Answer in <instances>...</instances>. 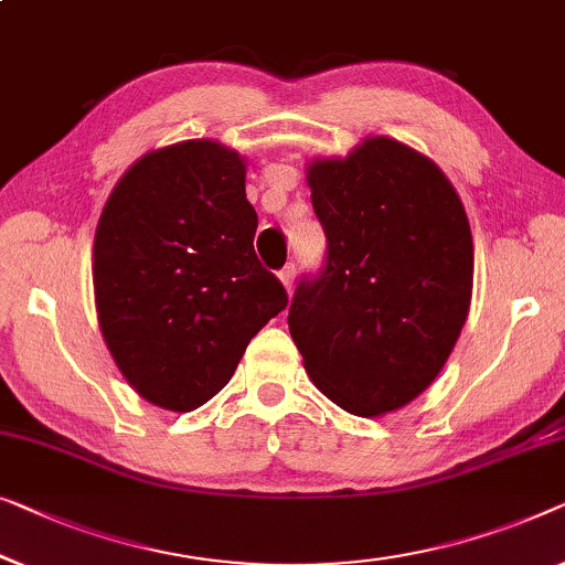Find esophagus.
Listing matches in <instances>:
<instances>
[{"instance_id": "34e87169", "label": "esophagus", "mask_w": 565, "mask_h": 565, "mask_svg": "<svg viewBox=\"0 0 565 565\" xmlns=\"http://www.w3.org/2000/svg\"><path fill=\"white\" fill-rule=\"evenodd\" d=\"M296 273H298V265L296 263H290V265H285L282 269H280V280H282V285H285V290H292V280H296Z\"/></svg>"}]
</instances>
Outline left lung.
Masks as SVG:
<instances>
[{
	"label": "left lung",
	"mask_w": 565,
	"mask_h": 565,
	"mask_svg": "<svg viewBox=\"0 0 565 565\" xmlns=\"http://www.w3.org/2000/svg\"><path fill=\"white\" fill-rule=\"evenodd\" d=\"M326 259L288 310L308 377L347 413L374 418L444 370L471 302L473 244L459 195L428 158L372 137L308 168Z\"/></svg>",
	"instance_id": "1"
}]
</instances>
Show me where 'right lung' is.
Segmentation results:
<instances>
[{
  "instance_id": "1",
  "label": "right lung",
  "mask_w": 565,
  "mask_h": 565,
  "mask_svg": "<svg viewBox=\"0 0 565 565\" xmlns=\"http://www.w3.org/2000/svg\"><path fill=\"white\" fill-rule=\"evenodd\" d=\"M257 211L244 162L211 140L145 154L102 211L94 239L96 310L106 347L150 403H209L252 337L288 306L255 255Z\"/></svg>"
}]
</instances>
